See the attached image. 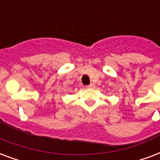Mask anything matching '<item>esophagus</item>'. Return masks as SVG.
Listing matches in <instances>:
<instances>
[{
    "label": "esophagus",
    "mask_w": 160,
    "mask_h": 160,
    "mask_svg": "<svg viewBox=\"0 0 160 160\" xmlns=\"http://www.w3.org/2000/svg\"><path fill=\"white\" fill-rule=\"evenodd\" d=\"M85 87H86V88H94V87H95V85H94V84H91V85H86Z\"/></svg>",
    "instance_id": "1"
}]
</instances>
